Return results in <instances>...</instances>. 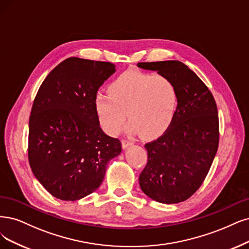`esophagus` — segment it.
<instances>
[{"label": "esophagus", "instance_id": "1", "mask_svg": "<svg viewBox=\"0 0 249 249\" xmlns=\"http://www.w3.org/2000/svg\"><path fill=\"white\" fill-rule=\"evenodd\" d=\"M133 144V142H131V141H128V140H122V146H123V149H126V148H128V146L129 145H132Z\"/></svg>", "mask_w": 249, "mask_h": 249}]
</instances>
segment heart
Segmentation results:
<instances>
[{
	"instance_id": "1",
	"label": "heart",
	"mask_w": 249,
	"mask_h": 249,
	"mask_svg": "<svg viewBox=\"0 0 249 249\" xmlns=\"http://www.w3.org/2000/svg\"><path fill=\"white\" fill-rule=\"evenodd\" d=\"M94 107L104 129L117 133L128 118L127 131L142 133L145 139H155L172 122L178 107V91L166 77L137 71H128L118 76L107 92H99Z\"/></svg>"
}]
</instances>
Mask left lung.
<instances>
[{"label": "left lung", "instance_id": "8db88e82", "mask_svg": "<svg viewBox=\"0 0 249 249\" xmlns=\"http://www.w3.org/2000/svg\"><path fill=\"white\" fill-rule=\"evenodd\" d=\"M172 81L178 107L167 130L145 143L148 162L140 176L146 196L165 204L186 201L201 187L218 148L217 107L208 87L178 60L139 62Z\"/></svg>", "mask_w": 249, "mask_h": 249}]
</instances>
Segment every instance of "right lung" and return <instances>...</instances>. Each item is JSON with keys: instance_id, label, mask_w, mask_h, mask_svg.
Listing matches in <instances>:
<instances>
[{"instance_id": "add662e5", "label": "right lung", "mask_w": 249, "mask_h": 249, "mask_svg": "<svg viewBox=\"0 0 249 249\" xmlns=\"http://www.w3.org/2000/svg\"><path fill=\"white\" fill-rule=\"evenodd\" d=\"M110 62L70 57L40 86L30 116L29 155L34 176L50 194L76 201L101 185L121 142L99 126L94 100L115 72Z\"/></svg>"}]
</instances>
